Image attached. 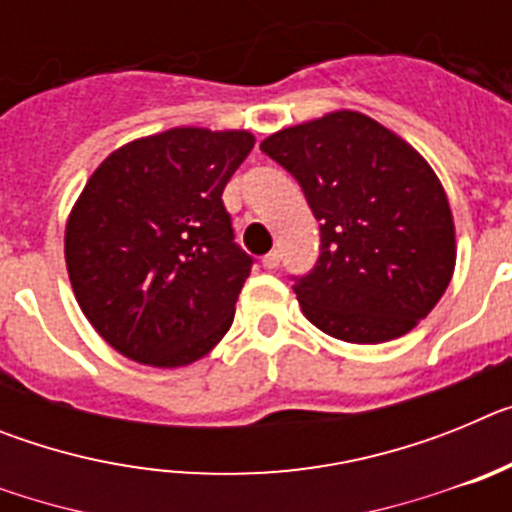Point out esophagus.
Listing matches in <instances>:
<instances>
[{"mask_svg": "<svg viewBox=\"0 0 512 512\" xmlns=\"http://www.w3.org/2000/svg\"><path fill=\"white\" fill-rule=\"evenodd\" d=\"M279 261H282V256H279V251H269V253H266V256H264V259H261V264H264L266 269H277Z\"/></svg>", "mask_w": 512, "mask_h": 512, "instance_id": "obj_1", "label": "esophagus"}]
</instances>
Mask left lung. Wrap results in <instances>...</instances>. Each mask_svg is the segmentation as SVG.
I'll return each instance as SVG.
<instances>
[{"label":"left lung","mask_w":512,"mask_h":512,"mask_svg":"<svg viewBox=\"0 0 512 512\" xmlns=\"http://www.w3.org/2000/svg\"><path fill=\"white\" fill-rule=\"evenodd\" d=\"M320 220V256L292 277L305 318L348 343L408 333L454 274L449 200L425 158L361 112H333L261 143Z\"/></svg>","instance_id":"left-lung-1"}]
</instances>
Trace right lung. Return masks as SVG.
<instances>
[{
	"label": "right lung",
	"instance_id": "add662e5",
	"mask_svg": "<svg viewBox=\"0 0 512 512\" xmlns=\"http://www.w3.org/2000/svg\"><path fill=\"white\" fill-rule=\"evenodd\" d=\"M253 148L246 130L174 128L117 148L66 225L79 307L122 356L184 366L228 333L253 259L223 189Z\"/></svg>",
	"mask_w": 512,
	"mask_h": 512
}]
</instances>
